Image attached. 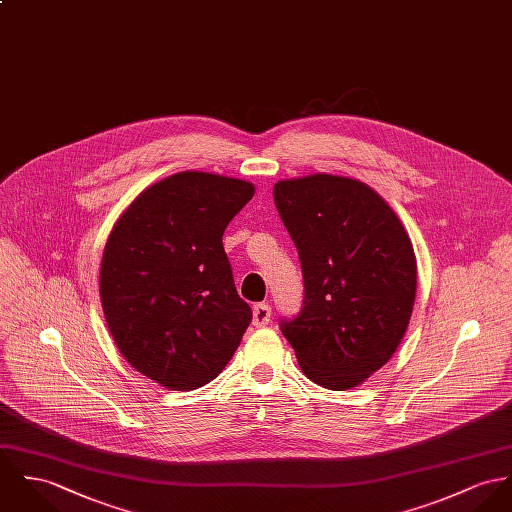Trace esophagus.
<instances>
[{
	"instance_id": "obj_1",
	"label": "esophagus",
	"mask_w": 512,
	"mask_h": 512,
	"mask_svg": "<svg viewBox=\"0 0 512 512\" xmlns=\"http://www.w3.org/2000/svg\"><path fill=\"white\" fill-rule=\"evenodd\" d=\"M272 319V307L268 303H256L252 309V323L254 326H266Z\"/></svg>"
}]
</instances>
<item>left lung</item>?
<instances>
[{"label": "left lung", "mask_w": 512, "mask_h": 512, "mask_svg": "<svg viewBox=\"0 0 512 512\" xmlns=\"http://www.w3.org/2000/svg\"><path fill=\"white\" fill-rule=\"evenodd\" d=\"M303 272L299 315L279 328L303 373L326 389L356 387L389 362L415 305L409 234L372 187L315 174L274 186Z\"/></svg>", "instance_id": "1"}]
</instances>
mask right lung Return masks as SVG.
Returning <instances> with one entry per match:
<instances>
[{
  "mask_svg": "<svg viewBox=\"0 0 512 512\" xmlns=\"http://www.w3.org/2000/svg\"><path fill=\"white\" fill-rule=\"evenodd\" d=\"M252 195L236 178L180 172L144 189L109 234L99 274L105 321L125 360L166 389L215 379L252 321L223 248Z\"/></svg>",
  "mask_w": 512,
  "mask_h": 512,
  "instance_id": "add662e5",
  "label": "right lung"
}]
</instances>
